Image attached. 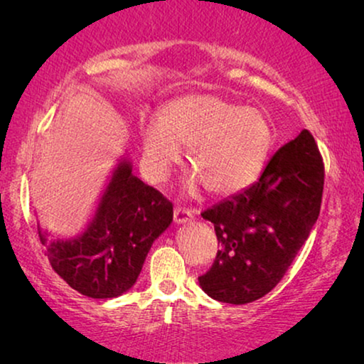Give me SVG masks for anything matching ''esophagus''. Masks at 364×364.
Wrapping results in <instances>:
<instances>
[{
    "label": "esophagus",
    "instance_id": "esophagus-1",
    "mask_svg": "<svg viewBox=\"0 0 364 364\" xmlns=\"http://www.w3.org/2000/svg\"><path fill=\"white\" fill-rule=\"evenodd\" d=\"M173 222H176L177 225H183V223L192 222V212L186 210V208L177 207L176 210H173Z\"/></svg>",
    "mask_w": 364,
    "mask_h": 364
}]
</instances>
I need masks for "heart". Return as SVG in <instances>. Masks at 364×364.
<instances>
[{
	"label": "heart",
	"mask_w": 364,
	"mask_h": 364,
	"mask_svg": "<svg viewBox=\"0 0 364 364\" xmlns=\"http://www.w3.org/2000/svg\"><path fill=\"white\" fill-rule=\"evenodd\" d=\"M273 139L272 124L258 109L213 94H193L172 101L162 119L142 121V166L151 181H162L181 162V146H187L193 167L186 181L188 191L203 183L215 196H233L260 177Z\"/></svg>",
	"instance_id": "obj_1"
}]
</instances>
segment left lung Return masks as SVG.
Listing matches in <instances>:
<instances>
[{
    "label": "left lung",
    "mask_w": 364,
    "mask_h": 364,
    "mask_svg": "<svg viewBox=\"0 0 364 364\" xmlns=\"http://www.w3.org/2000/svg\"><path fill=\"white\" fill-rule=\"evenodd\" d=\"M325 167L310 132L278 149L260 178L202 213L220 250L200 288L213 300L245 305L282 280L320 215Z\"/></svg>",
    "instance_id": "8db88e82"
}]
</instances>
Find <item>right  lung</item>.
Wrapping results in <instances>:
<instances>
[{
	"instance_id": "obj_1",
	"label": "right lung",
	"mask_w": 364,
	"mask_h": 364,
	"mask_svg": "<svg viewBox=\"0 0 364 364\" xmlns=\"http://www.w3.org/2000/svg\"><path fill=\"white\" fill-rule=\"evenodd\" d=\"M172 203L117 159L92 215L77 235L54 237L38 222L49 263L69 287L89 298H116L137 282L152 243L167 230Z\"/></svg>"
}]
</instances>
